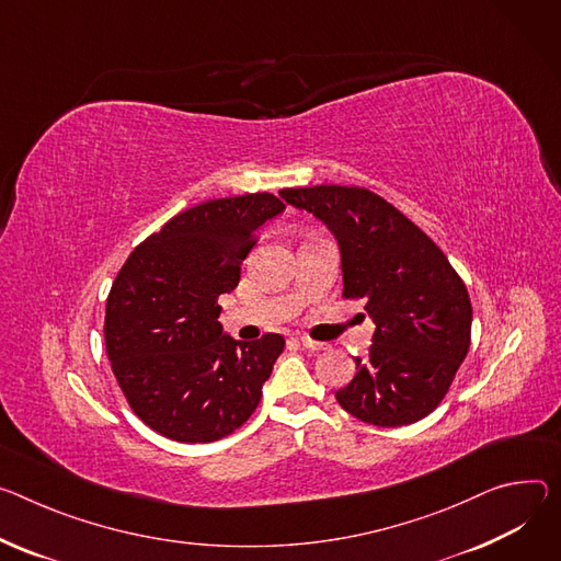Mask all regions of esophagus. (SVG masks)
I'll return each mask as SVG.
<instances>
[{
    "label": "esophagus",
    "instance_id": "1",
    "mask_svg": "<svg viewBox=\"0 0 561 561\" xmlns=\"http://www.w3.org/2000/svg\"><path fill=\"white\" fill-rule=\"evenodd\" d=\"M299 344H301L304 348H309V351H322V348H324L322 342H316V340H311V337H299Z\"/></svg>",
    "mask_w": 561,
    "mask_h": 561
}]
</instances>
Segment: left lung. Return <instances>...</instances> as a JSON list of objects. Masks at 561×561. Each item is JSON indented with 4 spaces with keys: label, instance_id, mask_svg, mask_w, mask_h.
Masks as SVG:
<instances>
[{
    "label": "left lung",
    "instance_id": "obj_1",
    "mask_svg": "<svg viewBox=\"0 0 561 561\" xmlns=\"http://www.w3.org/2000/svg\"><path fill=\"white\" fill-rule=\"evenodd\" d=\"M295 208L337 237L346 299H365L376 331L369 358L335 398L344 412L378 427L432 414L466 360L472 335L468 288L443 250L389 201L358 185L286 187Z\"/></svg>",
    "mask_w": 561,
    "mask_h": 561
}]
</instances>
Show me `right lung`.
I'll list each match as a JSON object with an SVG mask.
<instances>
[{
  "label": "right lung",
  "mask_w": 561,
  "mask_h": 561,
  "mask_svg": "<svg viewBox=\"0 0 561 561\" xmlns=\"http://www.w3.org/2000/svg\"><path fill=\"white\" fill-rule=\"evenodd\" d=\"M284 208L271 192L213 198L129 252L107 297L105 346L147 427L179 443H213L257 410L284 337H226L217 301L239 284L262 224Z\"/></svg>",
  "instance_id": "1"
}]
</instances>
